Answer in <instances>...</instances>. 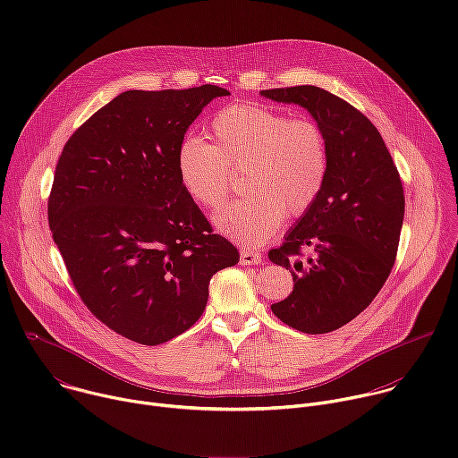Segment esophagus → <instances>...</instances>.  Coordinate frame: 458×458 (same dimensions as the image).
<instances>
[{
  "label": "esophagus",
  "mask_w": 458,
  "mask_h": 458,
  "mask_svg": "<svg viewBox=\"0 0 458 458\" xmlns=\"http://www.w3.org/2000/svg\"><path fill=\"white\" fill-rule=\"evenodd\" d=\"M260 260H263V257H260L259 251L241 250V265H257Z\"/></svg>",
  "instance_id": "34e87169"
}]
</instances>
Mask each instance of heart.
Wrapping results in <instances>:
<instances>
[{"instance_id":"obj_1","label":"heart","mask_w":458,"mask_h":458,"mask_svg":"<svg viewBox=\"0 0 458 458\" xmlns=\"http://www.w3.org/2000/svg\"><path fill=\"white\" fill-rule=\"evenodd\" d=\"M214 143L184 138L175 154L181 186L207 208H219L230 191L232 170H244L242 199L214 216L225 237L244 244L267 242L284 221L318 198L330 170L322 128L308 117L253 103L230 105L210 121Z\"/></svg>"}]
</instances>
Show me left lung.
I'll list each match as a JSON object with an SVG mask.
<instances>
[{"instance_id":"8db88e82","label":"left lung","mask_w":458,"mask_h":458,"mask_svg":"<svg viewBox=\"0 0 458 458\" xmlns=\"http://www.w3.org/2000/svg\"><path fill=\"white\" fill-rule=\"evenodd\" d=\"M260 96L308 110L328 141L322 191L268 253L293 277L274 315L302 334H328L366 310L394 268L404 221L401 175L378 130L344 99L313 85Z\"/></svg>"}]
</instances>
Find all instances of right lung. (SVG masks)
I'll list each match as a JSON object with an SVG mask.
<instances>
[{"label":"right lung","mask_w":458,"mask_h":458,"mask_svg":"<svg viewBox=\"0 0 458 458\" xmlns=\"http://www.w3.org/2000/svg\"><path fill=\"white\" fill-rule=\"evenodd\" d=\"M217 85L126 90L64 145L48 225L87 308L115 334L163 344L199 320L214 274L237 248L181 186L175 154Z\"/></svg>","instance_id":"1"}]
</instances>
